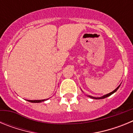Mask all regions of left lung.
Wrapping results in <instances>:
<instances>
[{
  "mask_svg": "<svg viewBox=\"0 0 133 133\" xmlns=\"http://www.w3.org/2000/svg\"><path fill=\"white\" fill-rule=\"evenodd\" d=\"M120 86H121V84H120L119 86H118V87H117V89H115V90H113V91H112V92H110V93H109V94H107V95H104V96H103V97H92V96H90V95H87V96H88V97H90V98H93V99H103V98H107V97H109V96H110V95H112V94H113V93H115V92H116V91H117V90H118V88L120 87Z\"/></svg>",
  "mask_w": 133,
  "mask_h": 133,
  "instance_id": "left-lung-1",
  "label": "left lung"
}]
</instances>
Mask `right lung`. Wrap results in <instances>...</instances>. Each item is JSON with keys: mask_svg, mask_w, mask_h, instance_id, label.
<instances>
[{"mask_svg": "<svg viewBox=\"0 0 133 133\" xmlns=\"http://www.w3.org/2000/svg\"><path fill=\"white\" fill-rule=\"evenodd\" d=\"M48 99H44V100H26L27 101L30 102V103H41V102L45 101Z\"/></svg>", "mask_w": 133, "mask_h": 133, "instance_id": "1", "label": "right lung"}]
</instances>
